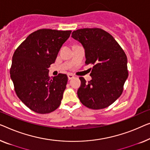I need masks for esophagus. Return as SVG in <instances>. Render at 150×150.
Here are the masks:
<instances>
[{"label": "esophagus", "instance_id": "obj_1", "mask_svg": "<svg viewBox=\"0 0 150 150\" xmlns=\"http://www.w3.org/2000/svg\"><path fill=\"white\" fill-rule=\"evenodd\" d=\"M68 77L69 80H71V79H72L73 78H74V76L73 74H68Z\"/></svg>", "mask_w": 150, "mask_h": 150}]
</instances>
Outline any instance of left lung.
Wrapping results in <instances>:
<instances>
[{"label":"left lung","instance_id":"left-lung-1","mask_svg":"<svg viewBox=\"0 0 150 150\" xmlns=\"http://www.w3.org/2000/svg\"><path fill=\"white\" fill-rule=\"evenodd\" d=\"M71 37L84 47L85 64L93 66L92 80L86 82L79 78L81 84L77 94L80 102L93 110L108 107L122 95L129 75L125 51L111 34L101 28L79 29Z\"/></svg>","mask_w":150,"mask_h":150}]
</instances>
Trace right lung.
Listing matches in <instances>:
<instances>
[{
    "instance_id": "right-lung-1",
    "label": "right lung",
    "mask_w": 150,
    "mask_h": 150,
    "mask_svg": "<svg viewBox=\"0 0 150 150\" xmlns=\"http://www.w3.org/2000/svg\"><path fill=\"white\" fill-rule=\"evenodd\" d=\"M71 32L38 30L30 34L14 52L10 74L15 91L34 112L49 114L60 105L68 76L60 73L51 79L48 68L55 62Z\"/></svg>"
}]
</instances>
